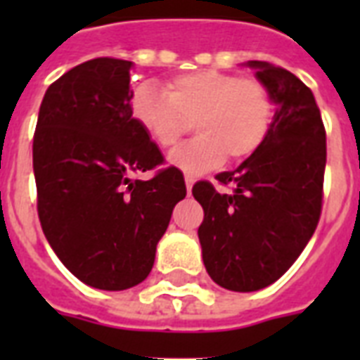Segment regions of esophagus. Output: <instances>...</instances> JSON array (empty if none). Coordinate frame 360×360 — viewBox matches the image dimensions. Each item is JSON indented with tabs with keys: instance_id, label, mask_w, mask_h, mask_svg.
Instances as JSON below:
<instances>
[{
	"instance_id": "1",
	"label": "esophagus",
	"mask_w": 360,
	"mask_h": 360,
	"mask_svg": "<svg viewBox=\"0 0 360 360\" xmlns=\"http://www.w3.org/2000/svg\"><path fill=\"white\" fill-rule=\"evenodd\" d=\"M194 175H191V174H186L185 175V185H186V191L191 192V188H192V185H194Z\"/></svg>"
}]
</instances>
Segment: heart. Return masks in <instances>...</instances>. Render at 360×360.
<instances>
[{"label": "heart", "mask_w": 360, "mask_h": 360, "mask_svg": "<svg viewBox=\"0 0 360 360\" xmlns=\"http://www.w3.org/2000/svg\"><path fill=\"white\" fill-rule=\"evenodd\" d=\"M132 115L160 149H169L191 130L198 136L169 155L188 174H202L224 162L245 160L267 140L274 103L267 86L252 76L198 70L172 78L166 91L155 82L136 87Z\"/></svg>", "instance_id": "b5f03b06"}]
</instances>
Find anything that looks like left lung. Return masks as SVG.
<instances>
[{
    "mask_svg": "<svg viewBox=\"0 0 360 360\" xmlns=\"http://www.w3.org/2000/svg\"><path fill=\"white\" fill-rule=\"evenodd\" d=\"M274 103L267 140L233 172L198 181L192 194L203 207L198 228L209 276L231 291L273 284L301 256L323 205L325 127L310 87L290 70L250 61Z\"/></svg>",
    "mask_w": 360,
    "mask_h": 360,
    "instance_id": "obj_1",
    "label": "left lung"
}]
</instances>
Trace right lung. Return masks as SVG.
Returning a JSON list of instances; mask_svg holds the SVG:
<instances>
[{"label":"right lung","instance_id":"add662e5","mask_svg":"<svg viewBox=\"0 0 360 360\" xmlns=\"http://www.w3.org/2000/svg\"><path fill=\"white\" fill-rule=\"evenodd\" d=\"M130 61L97 58L44 93L33 134L37 213L48 243L84 284L129 290L151 273L157 243L186 196L175 166L132 115Z\"/></svg>","mask_w":360,"mask_h":360}]
</instances>
